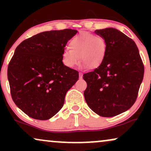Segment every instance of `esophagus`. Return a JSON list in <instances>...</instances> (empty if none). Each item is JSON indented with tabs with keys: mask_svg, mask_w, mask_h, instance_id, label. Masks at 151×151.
<instances>
[{
	"mask_svg": "<svg viewBox=\"0 0 151 151\" xmlns=\"http://www.w3.org/2000/svg\"><path fill=\"white\" fill-rule=\"evenodd\" d=\"M79 79H82V77H83V74L81 73V72H79Z\"/></svg>",
	"mask_w": 151,
	"mask_h": 151,
	"instance_id": "obj_1",
	"label": "esophagus"
}]
</instances>
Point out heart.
Listing matches in <instances>:
<instances>
[{
  "label": "heart",
  "instance_id": "1",
  "mask_svg": "<svg viewBox=\"0 0 151 151\" xmlns=\"http://www.w3.org/2000/svg\"><path fill=\"white\" fill-rule=\"evenodd\" d=\"M71 50H64L62 63L66 67L73 68L80 60L81 67L97 68L103 63L107 54V44L100 35L82 32L72 38L70 42Z\"/></svg>",
  "mask_w": 151,
  "mask_h": 151
}]
</instances>
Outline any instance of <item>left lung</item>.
<instances>
[{
	"mask_svg": "<svg viewBox=\"0 0 151 151\" xmlns=\"http://www.w3.org/2000/svg\"><path fill=\"white\" fill-rule=\"evenodd\" d=\"M94 32L105 39L106 56L98 68L83 75L85 101L93 112L112 117L129 110L136 101L144 66L136 43L112 27Z\"/></svg>",
	"mask_w": 151,
	"mask_h": 151,
	"instance_id": "8db88e82",
	"label": "left lung"
}]
</instances>
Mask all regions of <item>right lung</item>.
Wrapping results in <instances>:
<instances>
[{
    "label": "right lung",
    "mask_w": 151,
    "mask_h": 151,
    "mask_svg": "<svg viewBox=\"0 0 151 151\" xmlns=\"http://www.w3.org/2000/svg\"><path fill=\"white\" fill-rule=\"evenodd\" d=\"M77 33L72 29L42 32L15 49L8 67L10 93L17 106L32 119L55 116L79 79V72L62 61L65 47Z\"/></svg>",
    "instance_id": "1"
}]
</instances>
